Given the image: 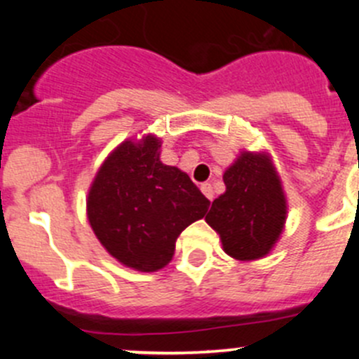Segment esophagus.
I'll return each mask as SVG.
<instances>
[{"instance_id": "34e87169", "label": "esophagus", "mask_w": 359, "mask_h": 359, "mask_svg": "<svg viewBox=\"0 0 359 359\" xmlns=\"http://www.w3.org/2000/svg\"><path fill=\"white\" fill-rule=\"evenodd\" d=\"M200 187H201V193L205 194V196L208 198L210 201H212V200H213V189H212V186H210L208 182H205V184H201Z\"/></svg>"}]
</instances>
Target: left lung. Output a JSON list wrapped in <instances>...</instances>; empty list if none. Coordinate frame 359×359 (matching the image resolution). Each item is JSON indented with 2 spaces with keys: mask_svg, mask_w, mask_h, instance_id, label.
Wrapping results in <instances>:
<instances>
[{
  "mask_svg": "<svg viewBox=\"0 0 359 359\" xmlns=\"http://www.w3.org/2000/svg\"><path fill=\"white\" fill-rule=\"evenodd\" d=\"M226 191L205 220L219 233L224 252L241 262L262 259L281 238L287 194L267 151H241L224 172Z\"/></svg>",
  "mask_w": 359,
  "mask_h": 359,
  "instance_id": "8db88e82",
  "label": "left lung"
}]
</instances>
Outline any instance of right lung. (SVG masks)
I'll use <instances>...</instances> for the list:
<instances>
[{
	"instance_id": "right-lung-1",
	"label": "right lung",
	"mask_w": 359,
	"mask_h": 359,
	"mask_svg": "<svg viewBox=\"0 0 359 359\" xmlns=\"http://www.w3.org/2000/svg\"><path fill=\"white\" fill-rule=\"evenodd\" d=\"M161 139H126L104 159L86 196L97 240L123 266L154 273L168 266L179 234L210 201L186 172L159 159Z\"/></svg>"
}]
</instances>
